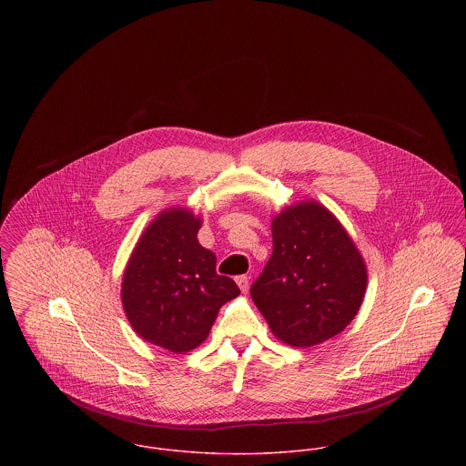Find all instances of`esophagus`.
I'll return each instance as SVG.
<instances>
[{"mask_svg":"<svg viewBox=\"0 0 466 466\" xmlns=\"http://www.w3.org/2000/svg\"><path fill=\"white\" fill-rule=\"evenodd\" d=\"M235 279H237V283H238V287H240V290H242V292H248V290H249V278H248L246 274L237 276Z\"/></svg>","mask_w":466,"mask_h":466,"instance_id":"1","label":"esophagus"}]
</instances>
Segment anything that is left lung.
I'll use <instances>...</instances> for the list:
<instances>
[{
    "label": "left lung",
    "instance_id": "obj_1",
    "mask_svg": "<svg viewBox=\"0 0 466 466\" xmlns=\"http://www.w3.org/2000/svg\"><path fill=\"white\" fill-rule=\"evenodd\" d=\"M368 283L362 257L332 213L309 200L272 220V255L251 298L272 333L296 348L342 332Z\"/></svg>",
    "mask_w": 466,
    "mask_h": 466
}]
</instances>
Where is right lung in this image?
I'll list each match as a JSON object with an SVG mask.
<instances>
[{"label": "right lung", "instance_id": "add662e5", "mask_svg": "<svg viewBox=\"0 0 466 466\" xmlns=\"http://www.w3.org/2000/svg\"><path fill=\"white\" fill-rule=\"evenodd\" d=\"M200 218L187 209L163 211L141 235L127 264L122 301L145 340L185 353L208 337L220 307L240 294L217 274V258L198 240Z\"/></svg>", "mask_w": 466, "mask_h": 466}]
</instances>
